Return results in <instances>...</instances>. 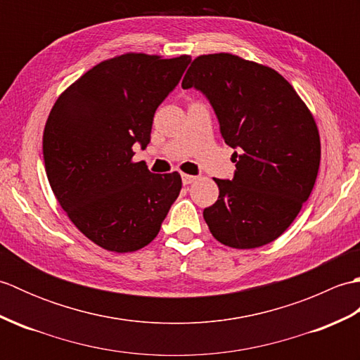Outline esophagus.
<instances>
[{"label": "esophagus", "mask_w": 360, "mask_h": 360, "mask_svg": "<svg viewBox=\"0 0 360 360\" xmlns=\"http://www.w3.org/2000/svg\"><path fill=\"white\" fill-rule=\"evenodd\" d=\"M196 181V176H192V174H182V184L184 186H188L192 184V182Z\"/></svg>", "instance_id": "obj_1"}]
</instances>
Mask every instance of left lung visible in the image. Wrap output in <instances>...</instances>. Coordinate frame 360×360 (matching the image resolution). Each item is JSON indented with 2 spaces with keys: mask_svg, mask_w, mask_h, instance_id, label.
Masks as SVG:
<instances>
[{
  "mask_svg": "<svg viewBox=\"0 0 360 360\" xmlns=\"http://www.w3.org/2000/svg\"><path fill=\"white\" fill-rule=\"evenodd\" d=\"M209 98L232 155V181L215 179L204 209L212 235L235 249L277 240L308 200L320 165V136L292 85L269 66L227 52L196 57L182 80Z\"/></svg>",
  "mask_w": 360,
  "mask_h": 360,
  "instance_id": "8db88e82",
  "label": "left lung"
}]
</instances>
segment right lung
Instances as JSON below:
<instances>
[{
  "mask_svg": "<svg viewBox=\"0 0 360 360\" xmlns=\"http://www.w3.org/2000/svg\"><path fill=\"white\" fill-rule=\"evenodd\" d=\"M188 56L128 52L96 65L53 103L43 133L46 174L79 231L106 250H139L159 233L179 196L178 172L133 162L150 142L158 106L178 85Z\"/></svg>",
  "mask_w": 360,
  "mask_h": 360,
  "instance_id": "add662e5",
  "label": "right lung"
}]
</instances>
